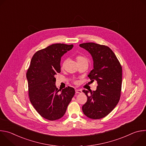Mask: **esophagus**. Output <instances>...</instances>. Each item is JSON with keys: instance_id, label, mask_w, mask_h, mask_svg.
Wrapping results in <instances>:
<instances>
[{"instance_id": "obj_1", "label": "esophagus", "mask_w": 146, "mask_h": 146, "mask_svg": "<svg viewBox=\"0 0 146 146\" xmlns=\"http://www.w3.org/2000/svg\"><path fill=\"white\" fill-rule=\"evenodd\" d=\"M75 91H76V94H81V93H82V91L81 90L76 89V90H75Z\"/></svg>"}]
</instances>
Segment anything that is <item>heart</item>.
<instances>
[{
  "label": "heart",
  "instance_id": "1",
  "mask_svg": "<svg viewBox=\"0 0 146 146\" xmlns=\"http://www.w3.org/2000/svg\"><path fill=\"white\" fill-rule=\"evenodd\" d=\"M76 59L77 64L81 63V62H86V63L88 64V59L84 56L78 55L76 56ZM66 60H64L63 62H62V63L61 64L62 69H64L65 68V66L66 65Z\"/></svg>",
  "mask_w": 146,
  "mask_h": 146
}]
</instances>
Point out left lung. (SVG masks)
<instances>
[{
	"instance_id": "1",
	"label": "left lung",
	"mask_w": 146,
	"mask_h": 146,
	"mask_svg": "<svg viewBox=\"0 0 146 146\" xmlns=\"http://www.w3.org/2000/svg\"><path fill=\"white\" fill-rule=\"evenodd\" d=\"M92 55L94 69L88 77L91 82L96 80V91L83 90L87 101L82 107L84 114L97 119L108 115L117 106L121 96L122 66L113 51L105 45L94 43L80 44Z\"/></svg>"
}]
</instances>
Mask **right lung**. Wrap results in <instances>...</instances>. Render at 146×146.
Listing matches in <instances>:
<instances>
[{"label": "right lung", "mask_w": 146, "mask_h": 146, "mask_svg": "<svg viewBox=\"0 0 146 146\" xmlns=\"http://www.w3.org/2000/svg\"><path fill=\"white\" fill-rule=\"evenodd\" d=\"M73 44H54L37 51L27 72L29 98L37 112L45 119L54 121L64 116L75 94L70 87L62 90L55 86V76L60 72L61 56Z\"/></svg>", "instance_id": "add662e5"}]
</instances>
